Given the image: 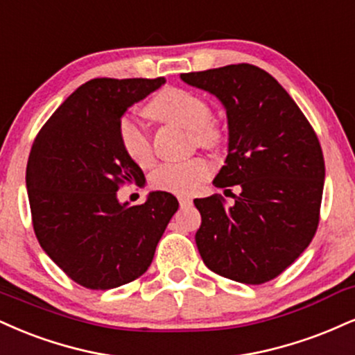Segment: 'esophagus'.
Wrapping results in <instances>:
<instances>
[{
    "instance_id": "obj_1",
    "label": "esophagus",
    "mask_w": 355,
    "mask_h": 355,
    "mask_svg": "<svg viewBox=\"0 0 355 355\" xmlns=\"http://www.w3.org/2000/svg\"><path fill=\"white\" fill-rule=\"evenodd\" d=\"M178 203H180V207H190L193 200L190 196H178Z\"/></svg>"
}]
</instances>
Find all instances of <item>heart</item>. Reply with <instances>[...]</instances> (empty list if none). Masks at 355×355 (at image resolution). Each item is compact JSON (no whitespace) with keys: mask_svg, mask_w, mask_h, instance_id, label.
Here are the masks:
<instances>
[{"mask_svg":"<svg viewBox=\"0 0 355 355\" xmlns=\"http://www.w3.org/2000/svg\"><path fill=\"white\" fill-rule=\"evenodd\" d=\"M145 114L159 122L175 123L190 130V142L205 150H220L225 142V132L211 119V105L198 94L180 87L162 89L145 105ZM119 140L122 150L137 165L152 162L150 137L134 119L123 117L119 122ZM211 175L210 162L203 157L183 162H168L152 173L153 189L177 195H191L200 183Z\"/></svg>","mask_w":355,"mask_h":355,"instance_id":"b5f03b06","label":"heart"}]
</instances>
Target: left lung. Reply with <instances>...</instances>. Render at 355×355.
Here are the masks:
<instances>
[{"instance_id": "8db88e82", "label": "left lung", "mask_w": 355, "mask_h": 355, "mask_svg": "<svg viewBox=\"0 0 355 355\" xmlns=\"http://www.w3.org/2000/svg\"><path fill=\"white\" fill-rule=\"evenodd\" d=\"M215 94L228 115V157L213 180L232 193L196 198L203 263L245 284L275 279L313 241L321 218L324 155L318 135L281 84L253 64L182 74Z\"/></svg>"}]
</instances>
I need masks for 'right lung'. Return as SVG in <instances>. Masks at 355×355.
<instances>
[{
  "mask_svg": "<svg viewBox=\"0 0 355 355\" xmlns=\"http://www.w3.org/2000/svg\"><path fill=\"white\" fill-rule=\"evenodd\" d=\"M165 78H97L76 89L34 139L26 185L34 234L74 283L112 289L142 276L178 202L153 191L121 205L117 190L144 182L122 150L119 122L127 107Z\"/></svg>",
  "mask_w": 355,
  "mask_h": 355,
  "instance_id": "add662e5",
  "label": "right lung"
}]
</instances>
